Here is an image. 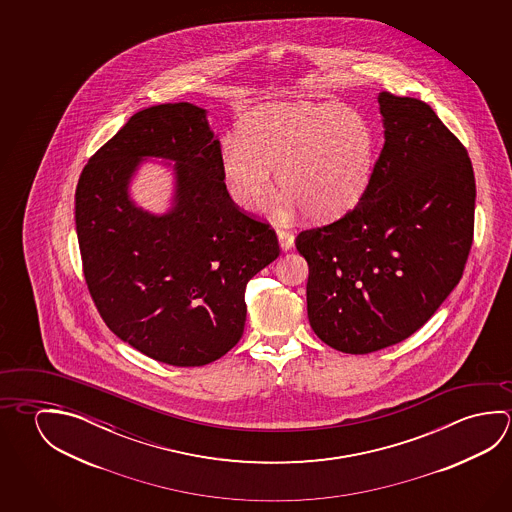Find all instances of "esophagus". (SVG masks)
<instances>
[{
	"instance_id": "esophagus-1",
	"label": "esophagus",
	"mask_w": 512,
	"mask_h": 512,
	"mask_svg": "<svg viewBox=\"0 0 512 512\" xmlns=\"http://www.w3.org/2000/svg\"><path fill=\"white\" fill-rule=\"evenodd\" d=\"M278 244H280V250L282 252H289L291 248L294 246V235L291 232H287V230H282V228H278L277 230Z\"/></svg>"
}]
</instances>
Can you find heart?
Instances as JSON below:
<instances>
[{"mask_svg":"<svg viewBox=\"0 0 512 512\" xmlns=\"http://www.w3.org/2000/svg\"><path fill=\"white\" fill-rule=\"evenodd\" d=\"M239 137L219 150L228 198L244 212L259 210L273 189L285 191L280 212L302 207L314 221L353 209L375 166V135L359 112L332 103H266L244 116Z\"/></svg>","mask_w":512,"mask_h":512,"instance_id":"obj_1","label":"heart"}]
</instances>
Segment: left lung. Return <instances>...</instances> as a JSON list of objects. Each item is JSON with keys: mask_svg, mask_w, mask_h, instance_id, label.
Segmentation results:
<instances>
[{"mask_svg": "<svg viewBox=\"0 0 512 512\" xmlns=\"http://www.w3.org/2000/svg\"><path fill=\"white\" fill-rule=\"evenodd\" d=\"M384 123L366 193L344 218L305 230L307 314L339 352H377L412 336L459 284L473 243L468 151L416 98L378 94Z\"/></svg>", "mask_w": 512, "mask_h": 512, "instance_id": "8db88e82", "label": "left lung"}]
</instances>
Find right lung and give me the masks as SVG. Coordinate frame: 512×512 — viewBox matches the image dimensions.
<instances>
[{
  "instance_id": "add662e5",
  "label": "right lung",
  "mask_w": 512,
  "mask_h": 512,
  "mask_svg": "<svg viewBox=\"0 0 512 512\" xmlns=\"http://www.w3.org/2000/svg\"><path fill=\"white\" fill-rule=\"evenodd\" d=\"M207 110H139L87 162L75 194L89 293L107 327L155 361L205 366L243 336L244 291L277 259L273 228L228 198ZM146 158L169 159L176 187L164 215L139 208L129 184Z\"/></svg>"
}]
</instances>
